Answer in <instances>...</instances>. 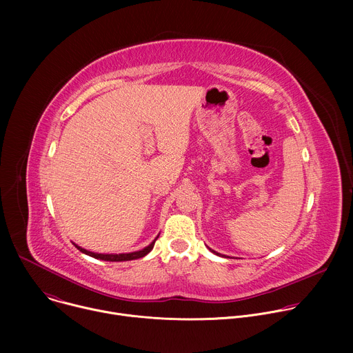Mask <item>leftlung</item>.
Wrapping results in <instances>:
<instances>
[{"label": "left lung", "mask_w": 353, "mask_h": 353, "mask_svg": "<svg viewBox=\"0 0 353 353\" xmlns=\"http://www.w3.org/2000/svg\"><path fill=\"white\" fill-rule=\"evenodd\" d=\"M214 253H215V251H214ZM216 254H219V253H216Z\"/></svg>", "instance_id": "1"}]
</instances>
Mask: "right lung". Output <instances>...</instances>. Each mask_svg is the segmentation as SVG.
<instances>
[{
	"label": "right lung",
	"mask_w": 353,
	"mask_h": 353,
	"mask_svg": "<svg viewBox=\"0 0 353 353\" xmlns=\"http://www.w3.org/2000/svg\"><path fill=\"white\" fill-rule=\"evenodd\" d=\"M157 239L152 243H150L148 247H145V248H142L139 251H134V253H128V254H97V253H92V251H88V250H85V248H82V247H79L77 244H75V247L79 251H82L83 254H88V256H90L93 259H97V260H105V261H130V260H137V259L145 257L149 253V251L154 248Z\"/></svg>",
	"instance_id": "1"
}]
</instances>
